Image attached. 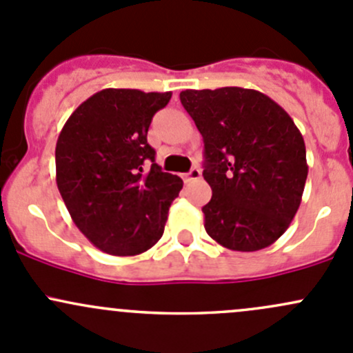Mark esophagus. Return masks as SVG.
Masks as SVG:
<instances>
[{"label": "esophagus", "mask_w": 353, "mask_h": 353, "mask_svg": "<svg viewBox=\"0 0 353 353\" xmlns=\"http://www.w3.org/2000/svg\"><path fill=\"white\" fill-rule=\"evenodd\" d=\"M199 177H201V170H199L198 167H193L190 172L184 174V181H186V183H190V181H198Z\"/></svg>", "instance_id": "obj_1"}]
</instances>
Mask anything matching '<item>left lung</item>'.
I'll return each mask as SVG.
<instances>
[{"instance_id": "1", "label": "left lung", "mask_w": 353, "mask_h": 353, "mask_svg": "<svg viewBox=\"0 0 353 353\" xmlns=\"http://www.w3.org/2000/svg\"><path fill=\"white\" fill-rule=\"evenodd\" d=\"M179 99L205 143L203 177L212 188L201 208L206 234L232 251L272 245L304 193L301 131L275 101L251 88L184 90Z\"/></svg>"}]
</instances>
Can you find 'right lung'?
Masks as SVG:
<instances>
[{"label": "right lung", "mask_w": 353, "mask_h": 353, "mask_svg": "<svg viewBox=\"0 0 353 353\" xmlns=\"http://www.w3.org/2000/svg\"><path fill=\"white\" fill-rule=\"evenodd\" d=\"M170 92L105 88L68 117L56 143V183L74 225L112 256L148 251L162 237L183 181L162 172L147 133Z\"/></svg>", "instance_id": "add662e5"}]
</instances>
